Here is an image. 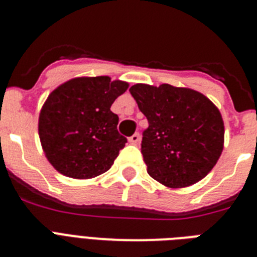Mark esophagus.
Segmentation results:
<instances>
[{
	"label": "esophagus",
	"mask_w": 257,
	"mask_h": 257,
	"mask_svg": "<svg viewBox=\"0 0 257 257\" xmlns=\"http://www.w3.org/2000/svg\"><path fill=\"white\" fill-rule=\"evenodd\" d=\"M128 142H130L131 144H138V143L140 142L139 133H135L133 136H130V138H128Z\"/></svg>",
	"instance_id": "34e87169"
}]
</instances>
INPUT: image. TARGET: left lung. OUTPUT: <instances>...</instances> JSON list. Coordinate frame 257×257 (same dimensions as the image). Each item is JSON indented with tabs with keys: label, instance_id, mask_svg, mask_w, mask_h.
<instances>
[{
	"label": "left lung",
	"instance_id": "left-lung-1",
	"mask_svg": "<svg viewBox=\"0 0 257 257\" xmlns=\"http://www.w3.org/2000/svg\"><path fill=\"white\" fill-rule=\"evenodd\" d=\"M130 92L148 119L142 153L147 171L169 188L198 183L224 148L220 110L201 92L185 87L136 83Z\"/></svg>",
	"mask_w": 257,
	"mask_h": 257
}]
</instances>
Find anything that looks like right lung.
Returning <instances> with one entry per match:
<instances>
[{
    "label": "right lung",
    "mask_w": 257,
    "mask_h": 257,
    "mask_svg": "<svg viewBox=\"0 0 257 257\" xmlns=\"http://www.w3.org/2000/svg\"><path fill=\"white\" fill-rule=\"evenodd\" d=\"M128 83L110 77H77L49 95L38 135L54 169L68 178L91 179L112 167L127 139L118 133L110 106Z\"/></svg>",
    "instance_id": "right-lung-1"
}]
</instances>
